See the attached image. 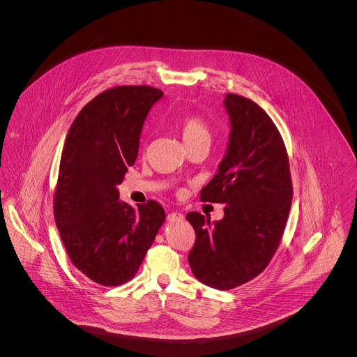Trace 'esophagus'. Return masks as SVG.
Wrapping results in <instances>:
<instances>
[{"instance_id": "34e87169", "label": "esophagus", "mask_w": 357, "mask_h": 357, "mask_svg": "<svg viewBox=\"0 0 357 357\" xmlns=\"http://www.w3.org/2000/svg\"><path fill=\"white\" fill-rule=\"evenodd\" d=\"M184 218V214L181 211H172L167 214V220L169 221H177V220H183Z\"/></svg>"}]
</instances>
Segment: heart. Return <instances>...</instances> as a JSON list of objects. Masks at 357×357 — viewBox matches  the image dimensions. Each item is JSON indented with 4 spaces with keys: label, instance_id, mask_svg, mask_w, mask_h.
<instances>
[{
    "label": "heart",
    "instance_id": "b5f03b06",
    "mask_svg": "<svg viewBox=\"0 0 357 357\" xmlns=\"http://www.w3.org/2000/svg\"><path fill=\"white\" fill-rule=\"evenodd\" d=\"M180 135L187 147H191L198 143H208L210 140V128L201 115L187 114L181 118L178 123Z\"/></svg>",
    "mask_w": 357,
    "mask_h": 357
}]
</instances>
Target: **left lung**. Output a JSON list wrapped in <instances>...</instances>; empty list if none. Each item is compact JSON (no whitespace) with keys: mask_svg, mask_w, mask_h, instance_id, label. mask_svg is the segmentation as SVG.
Wrapping results in <instances>:
<instances>
[{"mask_svg":"<svg viewBox=\"0 0 357 357\" xmlns=\"http://www.w3.org/2000/svg\"><path fill=\"white\" fill-rule=\"evenodd\" d=\"M231 137L201 201L225 204L224 218H185L195 231L188 262L206 286L231 290L257 278L276 253L293 199L289 155L269 115L248 98L227 93Z\"/></svg>","mask_w":357,"mask_h":357,"instance_id":"1","label":"left lung"}]
</instances>
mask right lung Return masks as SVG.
<instances>
[{"label":"right lung","instance_id":"obj_1","mask_svg":"<svg viewBox=\"0 0 357 357\" xmlns=\"http://www.w3.org/2000/svg\"><path fill=\"white\" fill-rule=\"evenodd\" d=\"M162 95L149 85L109 88L78 112L66 137L54 221L71 262L102 286L135 278L165 221L156 201L132 207L118 201L116 188L135 165L144 119Z\"/></svg>","mask_w":357,"mask_h":357}]
</instances>
